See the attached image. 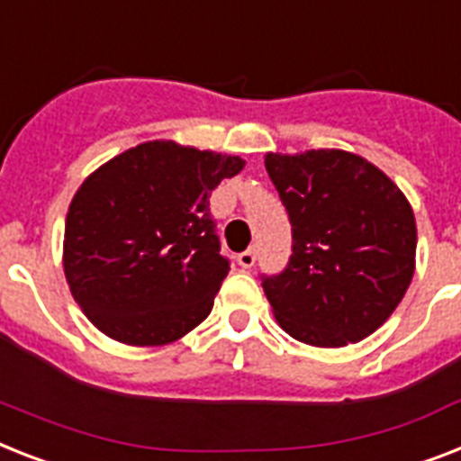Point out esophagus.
I'll return each mask as SVG.
<instances>
[{"mask_svg": "<svg viewBox=\"0 0 461 461\" xmlns=\"http://www.w3.org/2000/svg\"><path fill=\"white\" fill-rule=\"evenodd\" d=\"M237 263L241 265L243 269L253 267V265H256V249H249V250H243V253H239Z\"/></svg>", "mask_w": 461, "mask_h": 461, "instance_id": "1", "label": "esophagus"}]
</instances>
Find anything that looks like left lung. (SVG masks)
Returning <instances> with one entry per match:
<instances>
[{
    "label": "left lung",
    "instance_id": "8db88e82",
    "mask_svg": "<svg viewBox=\"0 0 461 461\" xmlns=\"http://www.w3.org/2000/svg\"><path fill=\"white\" fill-rule=\"evenodd\" d=\"M265 167L294 237L289 265L263 275L279 327L320 348L366 339L412 282V205L379 167L339 149L267 153Z\"/></svg>",
    "mask_w": 461,
    "mask_h": 461
}]
</instances>
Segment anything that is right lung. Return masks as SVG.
Segmentation results:
<instances>
[{"mask_svg":"<svg viewBox=\"0 0 461 461\" xmlns=\"http://www.w3.org/2000/svg\"><path fill=\"white\" fill-rule=\"evenodd\" d=\"M239 156L146 141L92 172L70 201L63 269L96 329L127 346H163L211 315L230 260L211 192Z\"/></svg>","mask_w":461,"mask_h":461,"instance_id":"1","label":"right lung"}]
</instances>
